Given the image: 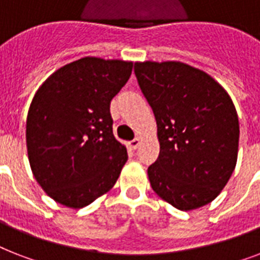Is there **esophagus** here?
Wrapping results in <instances>:
<instances>
[{
	"mask_svg": "<svg viewBox=\"0 0 260 260\" xmlns=\"http://www.w3.org/2000/svg\"><path fill=\"white\" fill-rule=\"evenodd\" d=\"M140 146V139H134L132 142L128 143V147H129V150H136L138 147Z\"/></svg>",
	"mask_w": 260,
	"mask_h": 260,
	"instance_id": "34e87169",
	"label": "esophagus"
}]
</instances>
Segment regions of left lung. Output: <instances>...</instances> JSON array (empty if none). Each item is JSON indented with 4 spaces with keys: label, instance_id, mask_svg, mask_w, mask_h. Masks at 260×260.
Instances as JSON below:
<instances>
[{
    "label": "left lung",
    "instance_id": "obj_1",
    "mask_svg": "<svg viewBox=\"0 0 260 260\" xmlns=\"http://www.w3.org/2000/svg\"><path fill=\"white\" fill-rule=\"evenodd\" d=\"M135 75L158 126L160 151L148 167L152 190L179 210L209 204L236 166L234 102L210 75L185 63H135Z\"/></svg>",
    "mask_w": 260,
    "mask_h": 260
}]
</instances>
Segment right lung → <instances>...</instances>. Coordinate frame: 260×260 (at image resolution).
<instances>
[{
	"instance_id": "right-lung-1",
	"label": "right lung",
	"mask_w": 260,
	"mask_h": 260,
	"mask_svg": "<svg viewBox=\"0 0 260 260\" xmlns=\"http://www.w3.org/2000/svg\"><path fill=\"white\" fill-rule=\"evenodd\" d=\"M131 73V62L87 56L55 71L35 94L28 156L39 185L59 204L83 208L117 181L128 155L113 136L109 105Z\"/></svg>"
}]
</instances>
